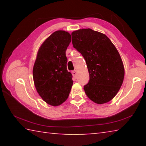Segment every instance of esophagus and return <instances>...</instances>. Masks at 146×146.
Masks as SVG:
<instances>
[{
    "instance_id": "obj_1",
    "label": "esophagus",
    "mask_w": 146,
    "mask_h": 146,
    "mask_svg": "<svg viewBox=\"0 0 146 146\" xmlns=\"http://www.w3.org/2000/svg\"><path fill=\"white\" fill-rule=\"evenodd\" d=\"M72 74H73V76L74 77H76V75H77V71L76 70H74V71H72Z\"/></svg>"
}]
</instances>
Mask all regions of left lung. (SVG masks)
I'll list each match as a JSON object with an SVG mask.
<instances>
[{"instance_id": "1", "label": "left lung", "mask_w": 146, "mask_h": 146, "mask_svg": "<svg viewBox=\"0 0 146 146\" xmlns=\"http://www.w3.org/2000/svg\"><path fill=\"white\" fill-rule=\"evenodd\" d=\"M72 44L84 58L90 80L84 86L86 95L102 104L112 100L119 91L124 77L120 55L106 35L91 29L72 32Z\"/></svg>"}]
</instances>
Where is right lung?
I'll return each mask as SVG.
<instances>
[{
    "mask_svg": "<svg viewBox=\"0 0 146 146\" xmlns=\"http://www.w3.org/2000/svg\"><path fill=\"white\" fill-rule=\"evenodd\" d=\"M71 40L68 32L55 31L42 44L35 62L33 77L36 90L51 106L65 102L72 87V75L67 70L66 56Z\"/></svg>",
    "mask_w": 146,
    "mask_h": 146,
    "instance_id": "add662e5",
    "label": "right lung"
}]
</instances>
